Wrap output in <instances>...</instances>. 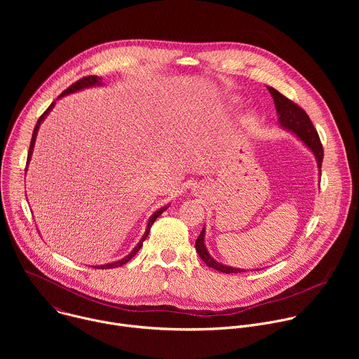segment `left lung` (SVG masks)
<instances>
[{"label":"left lung","mask_w":359,"mask_h":359,"mask_svg":"<svg viewBox=\"0 0 359 359\" xmlns=\"http://www.w3.org/2000/svg\"><path fill=\"white\" fill-rule=\"evenodd\" d=\"M269 90L274 99L276 109L280 116L278 121H280L281 126L291 130L292 133H295L306 146L313 150V153L317 158L320 172H321V165H323V159H324V149H323V143L320 140L318 132L316 130L311 119L309 118V115L305 114V111L302 108H299L297 104H294V102L291 99H288L287 96L281 95L277 89L269 86ZM196 251L198 252L200 259L206 263V266H209L217 271H222L226 274L244 271L240 269L223 266V264L217 263L213 257H210V254L208 252L206 247H204V229L201 230L200 236L196 240Z\"/></svg>","instance_id":"obj_1"}]
</instances>
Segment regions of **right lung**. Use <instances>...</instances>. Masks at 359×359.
<instances>
[{"instance_id": "right-lung-1", "label": "right lung", "mask_w": 359, "mask_h": 359, "mask_svg": "<svg viewBox=\"0 0 359 359\" xmlns=\"http://www.w3.org/2000/svg\"><path fill=\"white\" fill-rule=\"evenodd\" d=\"M100 83V78L99 76H96V75H89V76H83V78H81L79 81H76L75 83H72L69 88H67L61 95H60V97H62V96H65V95H68V93H72V92H76V90H79V89H83V88H88V86H95V85H99ZM54 105H55V102H53V104H50L49 107H48V109L39 116V119H38V122H36V125H35V128H34V132H32V139H31V144H29V150H28V158H27V166H28V162H29V159H31V155H32V149H34V143H35V137H36V133H38V129H39V125H41V122L43 121V118L50 112V109L54 108ZM27 166H25V172H27ZM166 210V208H163V209H161V210H158L155 215H153L150 219H149V223H147V229H146V233H144V236L140 238V241L137 243V245L133 248V251L130 252V254H128L126 257H123L122 260H119V262H115V263H109V264H105V266H99L97 269H116V267H121V266H123V264H126L130 259H133L135 257V254L140 250V247L143 245V241L146 240V237H147V234H149V231H150V227H151V224L155 223V220L163 213Z\"/></svg>"}]
</instances>
